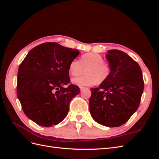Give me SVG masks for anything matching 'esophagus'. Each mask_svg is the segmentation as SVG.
I'll return each instance as SVG.
<instances>
[{
	"label": "esophagus",
	"instance_id": "1",
	"mask_svg": "<svg viewBox=\"0 0 159 159\" xmlns=\"http://www.w3.org/2000/svg\"><path fill=\"white\" fill-rule=\"evenodd\" d=\"M80 90H81V91H83L84 89H88V88H85V87H80Z\"/></svg>",
	"mask_w": 159,
	"mask_h": 159
}]
</instances>
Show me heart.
Returning a JSON list of instances; mask_svg holds the SVG:
<instances>
[{
	"label": "heart",
	"mask_w": 159,
	"mask_h": 159,
	"mask_svg": "<svg viewBox=\"0 0 159 159\" xmlns=\"http://www.w3.org/2000/svg\"><path fill=\"white\" fill-rule=\"evenodd\" d=\"M75 77L71 80L72 83L79 86H89L94 84H101L106 80L111 74V68L103 57L96 53H88L81 57L80 61L74 60L69 64V73Z\"/></svg>",
	"instance_id": "obj_1"
}]
</instances>
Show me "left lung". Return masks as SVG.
I'll return each mask as SVG.
<instances>
[{
	"label": "left lung",
	"instance_id": "8db88e82",
	"mask_svg": "<svg viewBox=\"0 0 159 159\" xmlns=\"http://www.w3.org/2000/svg\"><path fill=\"white\" fill-rule=\"evenodd\" d=\"M106 57L111 71L98 88H91L89 111L99 124L119 127L139 106L144 89L143 74L137 62L121 50H109Z\"/></svg>",
	"mask_w": 159,
	"mask_h": 159
}]
</instances>
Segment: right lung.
Here are the masks:
<instances>
[{
    "mask_svg": "<svg viewBox=\"0 0 159 159\" xmlns=\"http://www.w3.org/2000/svg\"><path fill=\"white\" fill-rule=\"evenodd\" d=\"M78 50L56 42L34 48L19 66L16 93L24 113L42 127L58 124L68 115L70 103L78 95V86L70 84L69 64Z\"/></svg>",
    "mask_w": 159,
    "mask_h": 159,
    "instance_id": "add662e5",
    "label": "right lung"
}]
</instances>
